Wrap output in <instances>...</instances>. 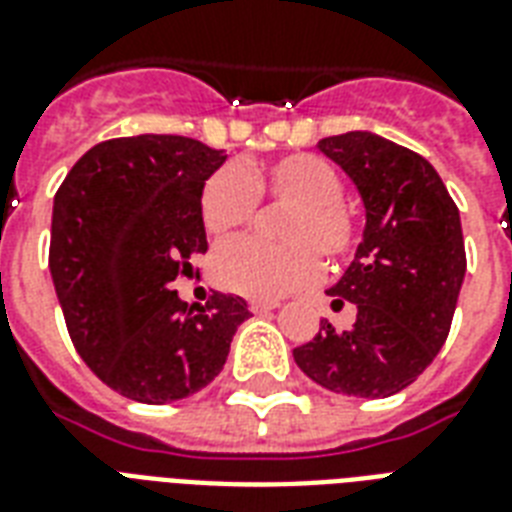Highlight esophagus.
I'll return each instance as SVG.
<instances>
[{
	"label": "esophagus",
	"mask_w": 512,
	"mask_h": 512,
	"mask_svg": "<svg viewBox=\"0 0 512 512\" xmlns=\"http://www.w3.org/2000/svg\"><path fill=\"white\" fill-rule=\"evenodd\" d=\"M275 307H278V302H267V299H251V302H248V310H251V313H270Z\"/></svg>",
	"instance_id": "34e87169"
}]
</instances>
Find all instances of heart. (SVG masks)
<instances>
[{"label":"heart","mask_w":512,"mask_h":512,"mask_svg":"<svg viewBox=\"0 0 512 512\" xmlns=\"http://www.w3.org/2000/svg\"><path fill=\"white\" fill-rule=\"evenodd\" d=\"M259 194L291 205L278 224L283 242L232 240L213 253L210 270L221 288L245 297H286L321 278L326 261L340 264L359 245L356 215L343 202L345 178L332 161L291 153L264 167L224 164L202 183L199 215L213 237H229L253 224Z\"/></svg>","instance_id":"b5f03b06"}]
</instances>
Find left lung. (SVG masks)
<instances>
[{"label":"left lung","instance_id":"obj_1","mask_svg":"<svg viewBox=\"0 0 512 512\" xmlns=\"http://www.w3.org/2000/svg\"><path fill=\"white\" fill-rule=\"evenodd\" d=\"M318 148L345 169L367 210L364 240L326 294L356 305V324L321 321L294 348L307 378L334 394L383 399L429 367L451 332L467 253L459 207L424 156L372 132L324 137Z\"/></svg>","mask_w":512,"mask_h":512}]
</instances>
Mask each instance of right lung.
Returning a JSON list of instances; mask_svg holds the SVG:
<instances>
[{
	"label": "right lung",
	"mask_w": 512,
	"mask_h": 512,
	"mask_svg": "<svg viewBox=\"0 0 512 512\" xmlns=\"http://www.w3.org/2000/svg\"><path fill=\"white\" fill-rule=\"evenodd\" d=\"M224 151L178 134L94 145L56 191L51 264L75 351L121 397L164 405L224 370L245 299L191 305L169 283L207 251L199 191Z\"/></svg>",
	"instance_id": "obj_1"
}]
</instances>
